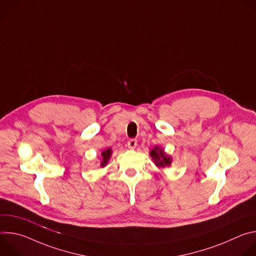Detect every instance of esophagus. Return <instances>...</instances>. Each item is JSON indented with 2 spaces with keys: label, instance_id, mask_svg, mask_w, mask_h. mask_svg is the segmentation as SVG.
<instances>
[{
  "label": "esophagus",
  "instance_id": "esophagus-1",
  "mask_svg": "<svg viewBox=\"0 0 256 256\" xmlns=\"http://www.w3.org/2000/svg\"><path fill=\"white\" fill-rule=\"evenodd\" d=\"M136 144H138V140H134V138H132L128 142V147L130 149H134L136 147Z\"/></svg>",
  "mask_w": 256,
  "mask_h": 256
}]
</instances>
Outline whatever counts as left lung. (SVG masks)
<instances>
[{"label": "left lung", "mask_w": 256, "mask_h": 256, "mask_svg": "<svg viewBox=\"0 0 256 256\" xmlns=\"http://www.w3.org/2000/svg\"><path fill=\"white\" fill-rule=\"evenodd\" d=\"M150 156L154 162V164L159 168H164L166 166H170L172 163V157L168 155L163 148L159 147V146H155V147L151 150Z\"/></svg>", "instance_id": "1"}]
</instances>
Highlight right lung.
Here are the masks:
<instances>
[{
    "label": "right lung",
    "instance_id": "1",
    "mask_svg": "<svg viewBox=\"0 0 256 256\" xmlns=\"http://www.w3.org/2000/svg\"><path fill=\"white\" fill-rule=\"evenodd\" d=\"M112 155V150L110 148L105 149L102 151L101 153V162H100V166L101 167H105L108 163V161L110 160V157Z\"/></svg>",
    "mask_w": 256,
    "mask_h": 256
}]
</instances>
